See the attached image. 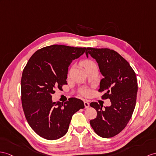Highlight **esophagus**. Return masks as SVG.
Returning <instances> with one entry per match:
<instances>
[{
	"mask_svg": "<svg viewBox=\"0 0 156 156\" xmlns=\"http://www.w3.org/2000/svg\"><path fill=\"white\" fill-rule=\"evenodd\" d=\"M84 105L85 108H88L89 107V103L87 101H84Z\"/></svg>",
	"mask_w": 156,
	"mask_h": 156,
	"instance_id": "obj_1",
	"label": "esophagus"
}]
</instances>
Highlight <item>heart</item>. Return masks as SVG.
Listing matches in <instances>:
<instances>
[{"instance_id": "b5f03b06", "label": "heart", "mask_w": 156, "mask_h": 156, "mask_svg": "<svg viewBox=\"0 0 156 156\" xmlns=\"http://www.w3.org/2000/svg\"><path fill=\"white\" fill-rule=\"evenodd\" d=\"M83 64H84V66L86 68H88L89 67H91V66H96V64L94 63L93 62H92V61H90V60H86L84 62V63H83ZM83 94H87V91H84L83 92Z\"/></svg>"}]
</instances>
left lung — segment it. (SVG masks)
<instances>
[{
    "label": "left lung",
    "instance_id": "8db88e82",
    "mask_svg": "<svg viewBox=\"0 0 156 156\" xmlns=\"http://www.w3.org/2000/svg\"><path fill=\"white\" fill-rule=\"evenodd\" d=\"M85 54L96 60L104 77L98 89L104 92L102 98L111 102L103 109L97 102H91L97 116L90 120V124L101 137L111 138L126 126L134 112L138 92L136 73L127 61L112 49L87 48Z\"/></svg>",
    "mask_w": 156,
    "mask_h": 156
}]
</instances>
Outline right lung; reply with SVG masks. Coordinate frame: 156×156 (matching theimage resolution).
<instances>
[{"mask_svg":"<svg viewBox=\"0 0 156 156\" xmlns=\"http://www.w3.org/2000/svg\"><path fill=\"white\" fill-rule=\"evenodd\" d=\"M85 49L63 45L45 47L34 53L24 67L21 79L22 108L30 127L41 138L54 140L63 137L72 116L85 108L79 98L53 102L51 94L67 84L68 67Z\"/></svg>","mask_w":156,"mask_h":156,"instance_id":"obj_1","label":"right lung"}]
</instances>
